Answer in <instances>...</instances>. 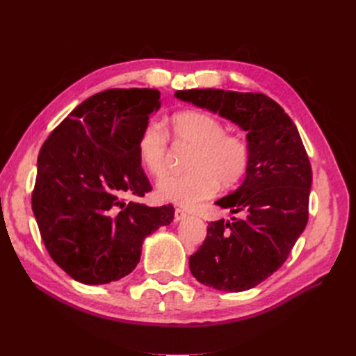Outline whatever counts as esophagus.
I'll list each match as a JSON object with an SVG mask.
<instances>
[{"instance_id": "esophagus-1", "label": "esophagus", "mask_w": 356, "mask_h": 356, "mask_svg": "<svg viewBox=\"0 0 356 356\" xmlns=\"http://www.w3.org/2000/svg\"><path fill=\"white\" fill-rule=\"evenodd\" d=\"M188 217V213L184 211V209H175V220L177 221H182V220H186Z\"/></svg>"}]
</instances>
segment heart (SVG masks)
Wrapping results in <instances>:
<instances>
[{"mask_svg": "<svg viewBox=\"0 0 356 356\" xmlns=\"http://www.w3.org/2000/svg\"><path fill=\"white\" fill-rule=\"evenodd\" d=\"M175 141L195 147L187 174L166 175L157 182V196L182 208L211 197L218 188L238 186L250 165V147L239 135L225 134V126L208 113L182 111L172 117ZM138 159L154 177L166 170L168 134L159 122H148L138 139Z\"/></svg>", "mask_w": 356, "mask_h": 356, "instance_id": "heart-1", "label": "heart"}]
</instances>
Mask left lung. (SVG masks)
<instances>
[{
  "instance_id": "8db88e82",
  "label": "left lung",
  "mask_w": 356,
  "mask_h": 356,
  "mask_svg": "<svg viewBox=\"0 0 356 356\" xmlns=\"http://www.w3.org/2000/svg\"><path fill=\"white\" fill-rule=\"evenodd\" d=\"M175 96L246 132L245 179L215 202L243 218L209 222L207 239L188 264L203 285L230 293L251 289L285 263L306 229L312 168L305 145L282 106L263 93L190 89Z\"/></svg>"
}]
</instances>
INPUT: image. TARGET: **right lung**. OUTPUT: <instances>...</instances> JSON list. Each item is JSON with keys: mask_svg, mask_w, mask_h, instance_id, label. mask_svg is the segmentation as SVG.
<instances>
[{"mask_svg": "<svg viewBox=\"0 0 356 356\" xmlns=\"http://www.w3.org/2000/svg\"><path fill=\"white\" fill-rule=\"evenodd\" d=\"M160 105L156 89L99 92L75 106L40 149L32 211L53 261L77 282L124 277L147 236L174 220L172 204L124 200L152 190L136 147Z\"/></svg>", "mask_w": 356, "mask_h": 356, "instance_id": "add662e5", "label": "right lung"}]
</instances>
